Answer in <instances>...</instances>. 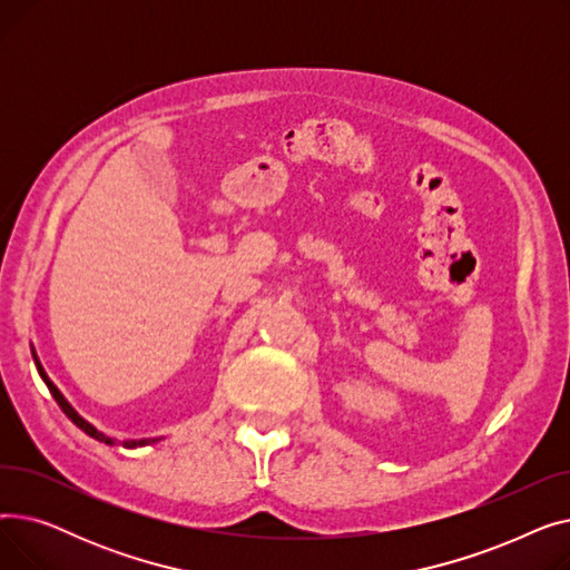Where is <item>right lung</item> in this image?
I'll use <instances>...</instances> for the list:
<instances>
[{"label": "right lung", "instance_id": "obj_1", "mask_svg": "<svg viewBox=\"0 0 570 570\" xmlns=\"http://www.w3.org/2000/svg\"><path fill=\"white\" fill-rule=\"evenodd\" d=\"M32 355H35V363H37V370H39V374H41V379H43V383L48 385V391H50V395L55 397V402L59 404V409H62L67 415H69V421L71 423H76L85 434H89L92 439H97V441H101V443H108V445H115V439H110V436H106L104 432H99L95 425H89L85 417L67 402V397L59 393V387L48 379V374H46V370H43V365L39 363V357H37V353H35V348H32ZM159 439H140V441H122V445L125 448H140V445H149V443H157Z\"/></svg>", "mask_w": 570, "mask_h": 570}]
</instances>
